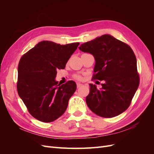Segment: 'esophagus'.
<instances>
[{
	"mask_svg": "<svg viewBox=\"0 0 154 154\" xmlns=\"http://www.w3.org/2000/svg\"><path fill=\"white\" fill-rule=\"evenodd\" d=\"M76 85H77V87H78V88H79V87H80L82 86V83H77Z\"/></svg>",
	"mask_w": 154,
	"mask_h": 154,
	"instance_id": "34e87169",
	"label": "esophagus"
}]
</instances>
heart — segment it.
Wrapping results in <instances>:
<instances>
[{"mask_svg":"<svg viewBox=\"0 0 154 154\" xmlns=\"http://www.w3.org/2000/svg\"><path fill=\"white\" fill-rule=\"evenodd\" d=\"M76 78L78 79V80H80V79H81L82 78H81L80 76H76Z\"/></svg>","mask_w":154,"mask_h":154,"instance_id":"heart-1","label":"heart"}]
</instances>
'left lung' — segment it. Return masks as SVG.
<instances>
[{"label":"left lung","instance_id":"obj_1","mask_svg":"<svg viewBox=\"0 0 154 154\" xmlns=\"http://www.w3.org/2000/svg\"><path fill=\"white\" fill-rule=\"evenodd\" d=\"M95 59L94 79L104 80L101 88L90 83L86 103L91 111L113 118L127 110L139 84L137 60L128 45L109 34L82 44L78 48Z\"/></svg>","mask_w":154,"mask_h":154}]
</instances>
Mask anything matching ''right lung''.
I'll return each mask as SVG.
<instances>
[{"instance_id":"right-lung-1","label":"right lung","mask_w":154,"mask_h":154,"mask_svg":"<svg viewBox=\"0 0 154 154\" xmlns=\"http://www.w3.org/2000/svg\"><path fill=\"white\" fill-rule=\"evenodd\" d=\"M80 44L60 45L42 41L22 56L18 67L17 91L29 112L44 123L52 122L66 110L76 89L74 81L60 85L57 71L66 65Z\"/></svg>"}]
</instances>
